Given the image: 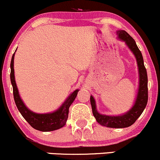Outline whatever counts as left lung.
Listing matches in <instances>:
<instances>
[{"mask_svg":"<svg viewBox=\"0 0 160 160\" xmlns=\"http://www.w3.org/2000/svg\"><path fill=\"white\" fill-rule=\"evenodd\" d=\"M117 35L119 39L125 42L127 46L135 55L138 64L139 85L135 104L128 112L118 116H109L98 113L97 111L95 100L92 95L90 96V104L93 116L100 125L108 128H122L133 125L146 108L148 102V77L146 69L144 66L142 55L133 38L124 30L117 31Z\"/></svg>","mask_w":160,"mask_h":160,"instance_id":"1","label":"left lung"}]
</instances>
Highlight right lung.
<instances>
[{
	"mask_svg": "<svg viewBox=\"0 0 160 160\" xmlns=\"http://www.w3.org/2000/svg\"><path fill=\"white\" fill-rule=\"evenodd\" d=\"M14 53L13 54L11 62V82L13 87L14 102L21 114L32 128L41 132H51L63 127L67 123L68 118L69 108L75 100L79 90H74L72 93H70V96L67 98V99L64 101L63 104L58 110L47 114H37L33 112L25 105L19 95L18 90L15 83V79H14Z\"/></svg>",
	"mask_w": 160,
	"mask_h": 160,
	"instance_id": "obj_1",
	"label": "right lung"
}]
</instances>
